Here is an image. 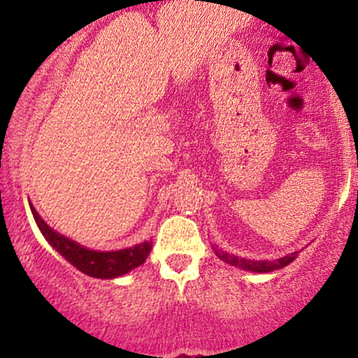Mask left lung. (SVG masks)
<instances>
[{"label":"left lung","instance_id":"1","mask_svg":"<svg viewBox=\"0 0 358 358\" xmlns=\"http://www.w3.org/2000/svg\"><path fill=\"white\" fill-rule=\"evenodd\" d=\"M213 250H215L217 257H219L220 261L227 262V264L234 266V268H241L244 271H252V273H271V271L281 269V268H285V266L289 264V262H293L298 256V252H293V254H287V256H285V257H279V259H276V261H249V259H244V257L234 256V254L225 252V250H222L219 248H213Z\"/></svg>","mask_w":358,"mask_h":358}]
</instances>
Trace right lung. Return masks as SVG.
Listing matches in <instances>:
<instances>
[{"mask_svg": "<svg viewBox=\"0 0 358 358\" xmlns=\"http://www.w3.org/2000/svg\"><path fill=\"white\" fill-rule=\"evenodd\" d=\"M34 219L38 225L40 232L43 234L45 239L52 245L62 257L67 259L69 262L82 271L84 274L92 278L110 279L119 278L122 274L129 273L138 266H141L146 261L148 254L151 252V242H141V244L133 245V248L121 249V250H109V252H101V250H92L77 244L69 237L55 232L52 227L45 224L42 217L36 213L34 205H30Z\"/></svg>", "mask_w": 358, "mask_h": 358, "instance_id": "right-lung-1", "label": "right lung"}]
</instances>
